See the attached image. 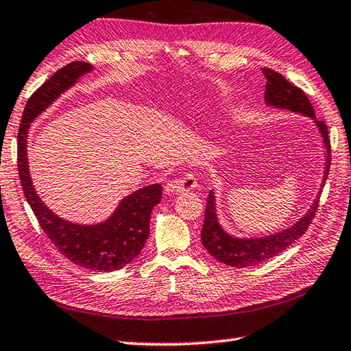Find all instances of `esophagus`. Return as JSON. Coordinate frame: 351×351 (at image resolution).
Returning a JSON list of instances; mask_svg holds the SVG:
<instances>
[{"label": "esophagus", "mask_w": 351, "mask_h": 351, "mask_svg": "<svg viewBox=\"0 0 351 351\" xmlns=\"http://www.w3.org/2000/svg\"><path fill=\"white\" fill-rule=\"evenodd\" d=\"M194 188H197V178L194 174L186 173L182 177L176 178V180L169 182L165 186V191L168 194L171 192H176V194H180V192H186V191H192Z\"/></svg>", "instance_id": "obj_1"}]
</instances>
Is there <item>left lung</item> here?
I'll return each instance as SVG.
<instances>
[{
    "instance_id": "left-lung-1",
    "label": "left lung",
    "mask_w": 351,
    "mask_h": 351,
    "mask_svg": "<svg viewBox=\"0 0 351 351\" xmlns=\"http://www.w3.org/2000/svg\"><path fill=\"white\" fill-rule=\"evenodd\" d=\"M263 75L267 78L265 86V101L269 106L280 107V109H288L297 113H303L306 117H311L319 128V133L323 136L326 152H327V163L324 182L330 171L332 153H330V139H328V130L324 121H318L315 118V110H313L312 103L306 97L304 92L297 88L295 84L289 83L286 78L276 73L274 69L263 68ZM319 204V198L317 197L315 203L307 210L306 215L286 230L265 236V238H253V239H241L233 238L221 228L217 213H215V197L213 192H209L207 197V204L204 210V224L202 230V242L204 248L209 252L215 259L221 263H226L228 267L245 268L256 265V263L265 262L271 257L278 256L285 252L289 245L303 236L311 226L313 217L317 215V209Z\"/></svg>"
}]
</instances>
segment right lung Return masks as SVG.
I'll use <instances>...</instances> for the list:
<instances>
[{
  "instance_id": "obj_1",
  "label": "right lung",
  "mask_w": 351,
  "mask_h": 351,
  "mask_svg": "<svg viewBox=\"0 0 351 351\" xmlns=\"http://www.w3.org/2000/svg\"><path fill=\"white\" fill-rule=\"evenodd\" d=\"M92 69L90 63L73 62L57 71L28 98L18 132V171L24 195L39 226L56 248L75 265L98 273H112L130 263L144 248L149 234L153 207L160 202L162 186L152 184L133 192L119 203L113 215L97 226H78L59 218L36 195L27 165V132L32 121L44 112L77 78Z\"/></svg>"
}]
</instances>
